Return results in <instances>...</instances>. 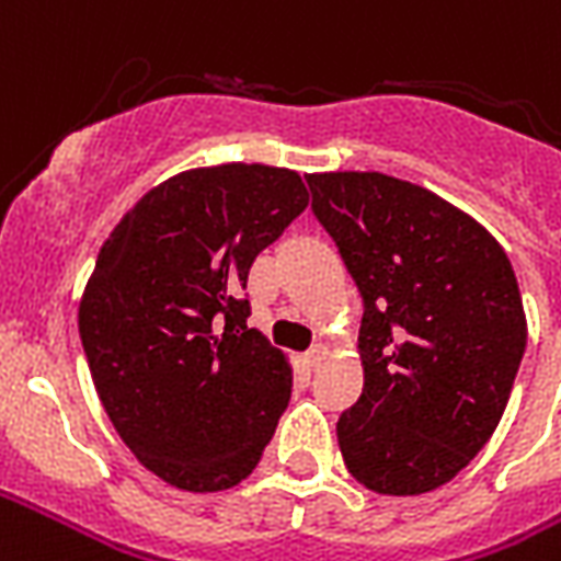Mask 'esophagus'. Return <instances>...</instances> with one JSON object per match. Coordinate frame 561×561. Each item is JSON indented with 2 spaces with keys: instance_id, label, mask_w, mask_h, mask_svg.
<instances>
[{
  "instance_id": "obj_1",
  "label": "esophagus",
  "mask_w": 561,
  "mask_h": 561,
  "mask_svg": "<svg viewBox=\"0 0 561 561\" xmlns=\"http://www.w3.org/2000/svg\"><path fill=\"white\" fill-rule=\"evenodd\" d=\"M327 356H329L327 344H314V347H311L309 353H306V365H309L311 370H314V367H320V365H323V362H327Z\"/></svg>"
}]
</instances>
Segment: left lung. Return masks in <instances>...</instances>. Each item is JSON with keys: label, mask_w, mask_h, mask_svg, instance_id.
I'll return each mask as SVG.
<instances>
[{"label": "left lung", "mask_w": 561, "mask_h": 561, "mask_svg": "<svg viewBox=\"0 0 561 561\" xmlns=\"http://www.w3.org/2000/svg\"><path fill=\"white\" fill-rule=\"evenodd\" d=\"M311 211L356 282L365 391L337 417L344 465L379 494L450 482L497 430L527 320L506 252L426 187L314 173Z\"/></svg>", "instance_id": "1"}]
</instances>
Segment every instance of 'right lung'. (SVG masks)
I'll use <instances>...</instances> for the list:
<instances>
[{
	"instance_id": "right-lung-1",
	"label": "right lung",
	"mask_w": 561,
	"mask_h": 561,
	"mask_svg": "<svg viewBox=\"0 0 561 561\" xmlns=\"http://www.w3.org/2000/svg\"><path fill=\"white\" fill-rule=\"evenodd\" d=\"M306 205L285 167H199L152 187L100 250L81 347L119 438L176 489L247 480L288 409L290 367L247 329L243 290Z\"/></svg>"
}]
</instances>
